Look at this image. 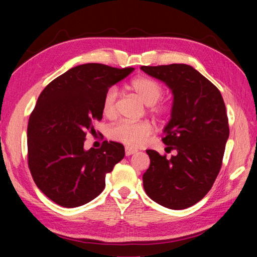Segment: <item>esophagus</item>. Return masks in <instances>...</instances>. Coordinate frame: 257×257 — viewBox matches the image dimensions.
I'll return each instance as SVG.
<instances>
[{
  "instance_id": "obj_1",
  "label": "esophagus",
  "mask_w": 257,
  "mask_h": 257,
  "mask_svg": "<svg viewBox=\"0 0 257 257\" xmlns=\"http://www.w3.org/2000/svg\"><path fill=\"white\" fill-rule=\"evenodd\" d=\"M135 153H137V150L129 149V147H125V156H130Z\"/></svg>"
}]
</instances>
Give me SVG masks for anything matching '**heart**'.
Listing matches in <instances>:
<instances>
[{"instance_id": "obj_1", "label": "heart", "mask_w": 257, "mask_h": 257, "mask_svg": "<svg viewBox=\"0 0 257 257\" xmlns=\"http://www.w3.org/2000/svg\"><path fill=\"white\" fill-rule=\"evenodd\" d=\"M129 88L144 102L150 105V111L156 115H164L169 112V106L165 103H160L163 95V88L154 79L146 76H138L129 82ZM116 101L118 90L115 87H110L103 96L102 113L105 118L113 119L116 116ZM152 133L153 125L147 120L142 121H121L108 130V137L112 141L121 143L129 147H139L145 144Z\"/></svg>"}]
</instances>
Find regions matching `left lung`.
<instances>
[{"label": "left lung", "mask_w": 257, "mask_h": 257, "mask_svg": "<svg viewBox=\"0 0 257 257\" xmlns=\"http://www.w3.org/2000/svg\"><path fill=\"white\" fill-rule=\"evenodd\" d=\"M147 75L172 90L171 119L162 141L177 154L167 159L147 150L151 164L143 176L146 194L160 205L184 210L201 201L219 175L229 137L228 116L220 90L187 64L146 67Z\"/></svg>", "instance_id": "left-lung-1"}]
</instances>
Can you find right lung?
<instances>
[{"instance_id": "obj_1", "label": "right lung", "mask_w": 257, "mask_h": 257, "mask_svg": "<svg viewBox=\"0 0 257 257\" xmlns=\"http://www.w3.org/2000/svg\"><path fill=\"white\" fill-rule=\"evenodd\" d=\"M134 68L86 63L55 78L38 96L27 128L28 167L35 184L51 201L77 207L97 197L105 176L124 156L120 143L104 141L85 151L87 133L102 120L106 90Z\"/></svg>"}]
</instances>
